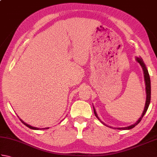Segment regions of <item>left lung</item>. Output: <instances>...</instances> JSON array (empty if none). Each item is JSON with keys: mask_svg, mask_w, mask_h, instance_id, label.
Listing matches in <instances>:
<instances>
[{"mask_svg": "<svg viewBox=\"0 0 157 157\" xmlns=\"http://www.w3.org/2000/svg\"><path fill=\"white\" fill-rule=\"evenodd\" d=\"M136 61H137L138 63H140V65H141L142 68L143 69V71H144V81H145V85H146V103H145L144 109V111H143V113H142V114L140 117L139 118V119L134 123V124H133L132 125H129L128 127H125V128H117L118 129H131L133 128H134L136 125H137L138 123L140 122L142 117H144V115L145 113H146V111H147L149 105H150V102H151V79H150V75H149V73H148V69H147V68H146V67L144 63V61H143V60H142V58L136 57ZM93 109H94V113L95 116L96 117H97V119L98 120H100V121H101V119H99V117H98V115H97V113H96V110H95V109L94 107V106H93ZM101 123H103V124H104V125H106L105 123H104L103 122L101 121ZM106 126H108V125H106ZM110 128H111V127H110Z\"/></svg>", "mask_w": 157, "mask_h": 157, "instance_id": "left-lung-1", "label": "left lung"}]
</instances>
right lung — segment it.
Returning <instances> with one entry per match:
<instances>
[{
  "mask_svg": "<svg viewBox=\"0 0 157 157\" xmlns=\"http://www.w3.org/2000/svg\"><path fill=\"white\" fill-rule=\"evenodd\" d=\"M20 120H21V121L23 123V124H24L25 125H26L28 127V128H30V129H39V128H34V127H32V126H31V125H28V124H27V123H25V122H23L22 120L20 119ZM48 129V128H42V129Z\"/></svg>",
  "mask_w": 157,
  "mask_h": 157,
  "instance_id": "obj_1",
  "label": "right lung"
}]
</instances>
